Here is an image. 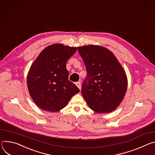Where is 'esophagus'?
Listing matches in <instances>:
<instances>
[{
  "label": "esophagus",
  "mask_w": 155,
  "mask_h": 155,
  "mask_svg": "<svg viewBox=\"0 0 155 155\" xmlns=\"http://www.w3.org/2000/svg\"><path fill=\"white\" fill-rule=\"evenodd\" d=\"M76 85H77V87L81 90V82H77L76 83Z\"/></svg>",
  "instance_id": "34e87169"
}]
</instances>
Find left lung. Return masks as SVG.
Listing matches in <instances>:
<instances>
[{"mask_svg": "<svg viewBox=\"0 0 155 155\" xmlns=\"http://www.w3.org/2000/svg\"><path fill=\"white\" fill-rule=\"evenodd\" d=\"M87 70L81 93L89 107L98 113L114 111L123 101L127 87L125 71L105 47L96 45L78 47Z\"/></svg>", "mask_w": 155, "mask_h": 155, "instance_id": "8db88e82", "label": "left lung"}]
</instances>
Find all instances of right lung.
<instances>
[{
  "instance_id": "add662e5",
  "label": "right lung",
  "mask_w": 155,
  "mask_h": 155,
  "mask_svg": "<svg viewBox=\"0 0 155 155\" xmlns=\"http://www.w3.org/2000/svg\"><path fill=\"white\" fill-rule=\"evenodd\" d=\"M77 47L55 44L45 48L32 64L27 76L31 98L41 109L57 112L79 92L69 81L66 64Z\"/></svg>"
}]
</instances>
